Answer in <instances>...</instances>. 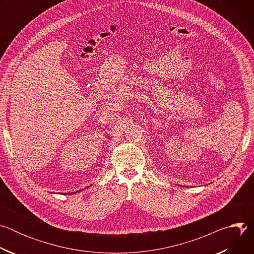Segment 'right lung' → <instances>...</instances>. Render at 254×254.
<instances>
[{
    "instance_id": "add662e5",
    "label": "right lung",
    "mask_w": 254,
    "mask_h": 254,
    "mask_svg": "<svg viewBox=\"0 0 254 254\" xmlns=\"http://www.w3.org/2000/svg\"><path fill=\"white\" fill-rule=\"evenodd\" d=\"M77 192H80V190H79V191H76V192H74V193H77Z\"/></svg>"
}]
</instances>
